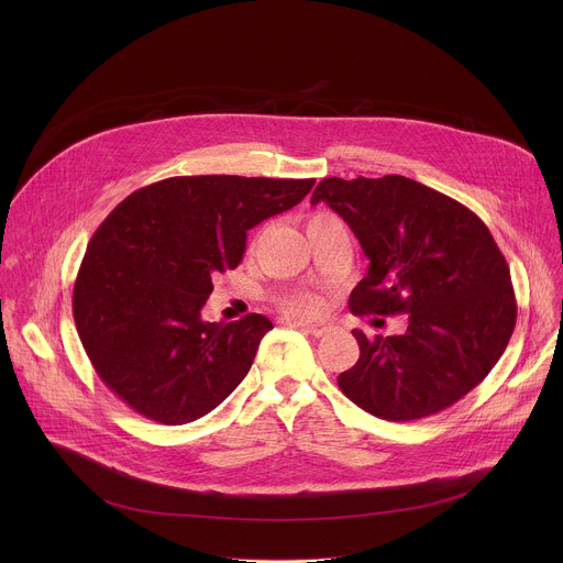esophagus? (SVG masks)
I'll return each instance as SVG.
<instances>
[{
  "mask_svg": "<svg viewBox=\"0 0 563 563\" xmlns=\"http://www.w3.org/2000/svg\"><path fill=\"white\" fill-rule=\"evenodd\" d=\"M296 325L316 339L334 332V323H328V320H296Z\"/></svg>",
  "mask_w": 563,
  "mask_h": 563,
  "instance_id": "obj_1",
  "label": "esophagus"
}]
</instances>
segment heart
<instances>
[{
  "label": "heart",
  "mask_w": 563,
  "mask_h": 563,
  "mask_svg": "<svg viewBox=\"0 0 563 563\" xmlns=\"http://www.w3.org/2000/svg\"><path fill=\"white\" fill-rule=\"evenodd\" d=\"M289 307H291L294 311L311 313V311H316V309H318V300H316L313 296H309V294H300V296H294V298H291Z\"/></svg>",
  "instance_id": "heart-1"
}]
</instances>
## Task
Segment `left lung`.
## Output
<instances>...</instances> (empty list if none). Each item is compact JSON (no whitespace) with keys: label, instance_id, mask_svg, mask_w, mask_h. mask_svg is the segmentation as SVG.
<instances>
[{"label":"left lung","instance_id":"8db88e82","mask_svg":"<svg viewBox=\"0 0 563 563\" xmlns=\"http://www.w3.org/2000/svg\"><path fill=\"white\" fill-rule=\"evenodd\" d=\"M369 261L350 294L356 316L408 313L398 336L367 339L339 387L385 421L437 415L484 380L517 323L508 263L490 229L454 198L404 176L320 180Z\"/></svg>","mask_w":563,"mask_h":563}]
</instances>
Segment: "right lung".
<instances>
[{"mask_svg":"<svg viewBox=\"0 0 563 563\" xmlns=\"http://www.w3.org/2000/svg\"><path fill=\"white\" fill-rule=\"evenodd\" d=\"M313 183L178 176L133 191L104 218L75 278L73 318L98 376L131 410L191 423L247 376L274 325L263 313L202 320L211 278L238 267L247 231Z\"/></svg>","mask_w":563,"mask_h":563,"instance_id":"right-lung-1","label":"right lung"}]
</instances>
